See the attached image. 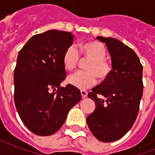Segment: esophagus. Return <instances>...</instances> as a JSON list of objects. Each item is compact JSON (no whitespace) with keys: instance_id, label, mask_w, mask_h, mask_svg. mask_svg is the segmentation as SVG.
Here are the masks:
<instances>
[{"instance_id":"obj_1","label":"esophagus","mask_w":155,"mask_h":155,"mask_svg":"<svg viewBox=\"0 0 155 155\" xmlns=\"http://www.w3.org/2000/svg\"><path fill=\"white\" fill-rule=\"evenodd\" d=\"M81 94L83 99H84V98L87 96V92H86L85 91H81Z\"/></svg>"}]
</instances>
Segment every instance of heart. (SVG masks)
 <instances>
[{"label": "heart", "instance_id": "b5f03b06", "mask_svg": "<svg viewBox=\"0 0 155 155\" xmlns=\"http://www.w3.org/2000/svg\"><path fill=\"white\" fill-rule=\"evenodd\" d=\"M81 52L84 59L89 60L85 65V71H77L67 79L69 84L78 89L84 90L97 83L101 80L107 79L112 65L105 59L107 50L104 45L98 41H89L81 45ZM81 60L77 48L71 45L65 50L63 55V64L67 71H72L77 66Z\"/></svg>", "mask_w": 155, "mask_h": 155}]
</instances>
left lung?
I'll list each match as a JSON object with an SVG mask.
<instances>
[{
  "instance_id": "obj_1",
  "label": "left lung",
  "mask_w": 155,
  "mask_h": 155,
  "mask_svg": "<svg viewBox=\"0 0 155 155\" xmlns=\"http://www.w3.org/2000/svg\"><path fill=\"white\" fill-rule=\"evenodd\" d=\"M96 39L107 46L112 71L88 94L96 107L86 121L94 137L108 143L122 138L136 120L143 95V67L136 53L121 41L102 36ZM98 95L106 99H101Z\"/></svg>"
}]
</instances>
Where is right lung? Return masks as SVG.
<instances>
[{"mask_svg":"<svg viewBox=\"0 0 155 155\" xmlns=\"http://www.w3.org/2000/svg\"><path fill=\"white\" fill-rule=\"evenodd\" d=\"M71 32L50 30L33 35L20 51L14 71V101L23 123L32 133L48 136L60 130L68 112L81 100L67 84L63 55L74 41ZM55 87L56 93L51 92Z\"/></svg>","mask_w":155,"mask_h":155,"instance_id":"right-lung-1","label":"right lung"}]
</instances>
